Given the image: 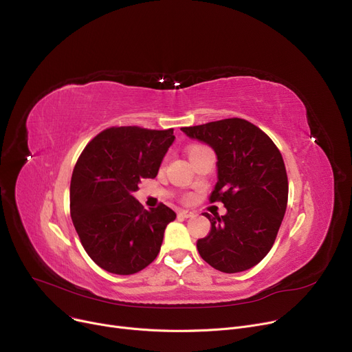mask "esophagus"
I'll list each match as a JSON object with an SVG mask.
<instances>
[{
	"label": "esophagus",
	"instance_id": "obj_1",
	"mask_svg": "<svg viewBox=\"0 0 352 352\" xmlns=\"http://www.w3.org/2000/svg\"><path fill=\"white\" fill-rule=\"evenodd\" d=\"M178 217L191 218V217H194V212H192V211H188V210H179V211H178Z\"/></svg>",
	"mask_w": 352,
	"mask_h": 352
}]
</instances>
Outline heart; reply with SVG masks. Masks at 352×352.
<instances>
[{"label":"heart","mask_w":352,"mask_h":352,"mask_svg":"<svg viewBox=\"0 0 352 352\" xmlns=\"http://www.w3.org/2000/svg\"><path fill=\"white\" fill-rule=\"evenodd\" d=\"M201 148H204V146H201V145H194V146H191V148H190V151H188V153H190V155H191L192 153H195V151L201 150Z\"/></svg>","instance_id":"b5f03b06"}]
</instances>
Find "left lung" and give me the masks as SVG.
<instances>
[{"label":"left lung","instance_id":"left-lung-1","mask_svg":"<svg viewBox=\"0 0 352 352\" xmlns=\"http://www.w3.org/2000/svg\"><path fill=\"white\" fill-rule=\"evenodd\" d=\"M181 131L208 144L217 155V184L210 201L226 215H204L211 230L197 250L212 268L227 274L252 268L270 252L287 210L285 164L272 140L254 124L227 118Z\"/></svg>","mask_w":352,"mask_h":352}]
</instances>
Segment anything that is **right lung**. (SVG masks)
<instances>
[{
	"instance_id": "1",
	"label": "right lung",
	"mask_w": 352,
	"mask_h": 352,
	"mask_svg": "<svg viewBox=\"0 0 352 352\" xmlns=\"http://www.w3.org/2000/svg\"><path fill=\"white\" fill-rule=\"evenodd\" d=\"M174 140L173 128L113 126L81 153L71 177V218L84 250L102 270L131 275L157 258L177 214L164 204L144 210L133 192L142 178L157 177Z\"/></svg>"
}]
</instances>
